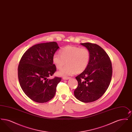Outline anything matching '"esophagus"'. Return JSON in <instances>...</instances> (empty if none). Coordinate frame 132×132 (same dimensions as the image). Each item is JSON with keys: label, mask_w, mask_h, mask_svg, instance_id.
<instances>
[{"label": "esophagus", "mask_w": 132, "mask_h": 132, "mask_svg": "<svg viewBox=\"0 0 132 132\" xmlns=\"http://www.w3.org/2000/svg\"><path fill=\"white\" fill-rule=\"evenodd\" d=\"M70 79V77H63V80H69Z\"/></svg>", "instance_id": "esophagus-1"}]
</instances>
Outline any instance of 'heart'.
Here are the masks:
<instances>
[{"label": "heart", "mask_w": 132, "mask_h": 132, "mask_svg": "<svg viewBox=\"0 0 132 132\" xmlns=\"http://www.w3.org/2000/svg\"><path fill=\"white\" fill-rule=\"evenodd\" d=\"M89 59V50L77 46L65 47L59 51V54H55L52 58L57 69H62L66 62L68 65L58 72L59 75L63 76L81 73L87 68Z\"/></svg>", "instance_id": "obj_1"}]
</instances>
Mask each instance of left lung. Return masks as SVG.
Masks as SVG:
<instances>
[{"mask_svg":"<svg viewBox=\"0 0 132 132\" xmlns=\"http://www.w3.org/2000/svg\"><path fill=\"white\" fill-rule=\"evenodd\" d=\"M81 44L89 50L90 59L86 69L76 77L78 85L74 95L82 102H92L101 97L108 88L112 75V63L106 52L98 45Z\"/></svg>","mask_w":132,"mask_h":132,"instance_id":"8db88e82","label":"left lung"}]
</instances>
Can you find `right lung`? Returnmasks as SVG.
I'll return each instance as SVG.
<instances>
[{"label":"right lung","instance_id":"obj_1","mask_svg":"<svg viewBox=\"0 0 132 132\" xmlns=\"http://www.w3.org/2000/svg\"><path fill=\"white\" fill-rule=\"evenodd\" d=\"M59 48L56 42L32 46L24 53L19 62L18 75L22 90L32 101L44 103L54 96L61 78L48 77L56 72L52 58Z\"/></svg>","mask_w":132,"mask_h":132}]
</instances>
